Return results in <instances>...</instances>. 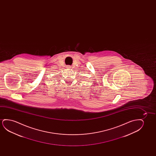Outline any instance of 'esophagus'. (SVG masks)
<instances>
[{
    "mask_svg": "<svg viewBox=\"0 0 156 156\" xmlns=\"http://www.w3.org/2000/svg\"><path fill=\"white\" fill-rule=\"evenodd\" d=\"M67 68H68V69L71 68L70 66H67Z\"/></svg>",
    "mask_w": 156,
    "mask_h": 156,
    "instance_id": "1",
    "label": "esophagus"
}]
</instances>
